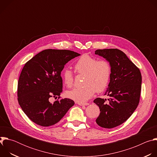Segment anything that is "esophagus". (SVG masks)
Returning <instances> with one entry per match:
<instances>
[{
	"instance_id": "34e87169",
	"label": "esophagus",
	"mask_w": 157,
	"mask_h": 157,
	"mask_svg": "<svg viewBox=\"0 0 157 157\" xmlns=\"http://www.w3.org/2000/svg\"><path fill=\"white\" fill-rule=\"evenodd\" d=\"M79 105H89V103H81V102H78L77 103Z\"/></svg>"
}]
</instances>
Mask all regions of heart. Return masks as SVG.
<instances>
[{
  "instance_id": "obj_1",
  "label": "heart",
  "mask_w": 157,
  "mask_h": 157,
  "mask_svg": "<svg viewBox=\"0 0 157 157\" xmlns=\"http://www.w3.org/2000/svg\"><path fill=\"white\" fill-rule=\"evenodd\" d=\"M75 69L76 73L85 75L82 87L74 88L66 93L70 99L84 102L97 92H102L107 87L111 73L110 64L105 60H99L87 54L82 55L76 62ZM63 80L69 87L73 84L74 77L72 72L66 69L63 72Z\"/></svg>"
}]
</instances>
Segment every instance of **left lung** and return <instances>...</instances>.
<instances>
[{
	"label": "left lung",
	"mask_w": 157,
	"mask_h": 157,
	"mask_svg": "<svg viewBox=\"0 0 157 157\" xmlns=\"http://www.w3.org/2000/svg\"><path fill=\"white\" fill-rule=\"evenodd\" d=\"M95 54L103 57L110 66V81L106 99L96 98L94 102L100 109L96 123L106 128L116 127L125 122L137 109L140 96L142 75L139 69L121 50H97Z\"/></svg>",
	"instance_id": "left-lung-1"
}]
</instances>
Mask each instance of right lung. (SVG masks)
I'll return each instance as SVG.
<instances>
[{"instance_id": "obj_1", "label": "right lung", "mask_w": 157, "mask_h": 157, "mask_svg": "<svg viewBox=\"0 0 157 157\" xmlns=\"http://www.w3.org/2000/svg\"><path fill=\"white\" fill-rule=\"evenodd\" d=\"M81 55L66 50L41 51L27 62L18 81V104L34 123L48 127L58 122L75 104L68 98L52 103L63 91L61 73L64 65Z\"/></svg>"}]
</instances>
